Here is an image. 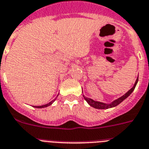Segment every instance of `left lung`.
<instances>
[{"label": "left lung", "mask_w": 149, "mask_h": 149, "mask_svg": "<svg viewBox=\"0 0 149 149\" xmlns=\"http://www.w3.org/2000/svg\"><path fill=\"white\" fill-rule=\"evenodd\" d=\"M137 82H138V77H137L135 83H134V85L133 86V88H130V90L127 91V92L125 93V94H124L123 96L120 97L119 98H118V99L115 100H113V101L110 103H103V102L95 101V100H92V99H91V98L86 97H85L84 95H83V97H84V99L86 100V102H87L89 105L91 106V107H94V108H95V109H107L112 108V107H116V106L118 105V104H120V103H121L123 100H125L126 99L127 97L130 96V94H131V93L133 92L134 89H135L136 85Z\"/></svg>", "instance_id": "obj_1"}]
</instances>
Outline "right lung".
Instances as JSON below:
<instances>
[{
    "instance_id": "right-lung-1",
    "label": "right lung",
    "mask_w": 149,
    "mask_h": 149,
    "mask_svg": "<svg viewBox=\"0 0 149 149\" xmlns=\"http://www.w3.org/2000/svg\"><path fill=\"white\" fill-rule=\"evenodd\" d=\"M56 98H57V97H56ZM56 98H55V99H56ZM55 100H52L51 102H49V103H47V104H45V105H42V106H33V107H35V108H39V109L45 108V107H49V106L52 105V103H54V101H55Z\"/></svg>"
}]
</instances>
